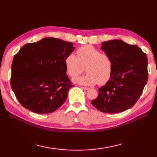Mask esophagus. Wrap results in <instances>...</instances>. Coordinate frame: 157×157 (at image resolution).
<instances>
[{
    "instance_id": "esophagus-1",
    "label": "esophagus",
    "mask_w": 157,
    "mask_h": 157,
    "mask_svg": "<svg viewBox=\"0 0 157 157\" xmlns=\"http://www.w3.org/2000/svg\"><path fill=\"white\" fill-rule=\"evenodd\" d=\"M81 89H83L84 90H88L90 88L89 87H81Z\"/></svg>"
}]
</instances>
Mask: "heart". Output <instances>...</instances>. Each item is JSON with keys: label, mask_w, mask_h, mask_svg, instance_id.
I'll return each instance as SVG.
<instances>
[{"label": "heart", "mask_w": 157, "mask_h": 157, "mask_svg": "<svg viewBox=\"0 0 157 157\" xmlns=\"http://www.w3.org/2000/svg\"><path fill=\"white\" fill-rule=\"evenodd\" d=\"M75 54H67L64 59L66 72L71 77L78 76L84 71L83 76L73 79L76 83L84 86L105 84L110 79L113 71V61L105 53H101L94 46L86 45L79 48Z\"/></svg>", "instance_id": "obj_1"}]
</instances>
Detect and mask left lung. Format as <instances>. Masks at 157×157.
Wrapping results in <instances>:
<instances>
[{"label":"left lung","mask_w":157,"mask_h":157,"mask_svg":"<svg viewBox=\"0 0 157 157\" xmlns=\"http://www.w3.org/2000/svg\"><path fill=\"white\" fill-rule=\"evenodd\" d=\"M101 49L113 61L112 76L98 89L92 101L96 108L105 113H119L134 105L147 81V58L136 45L121 40L102 43Z\"/></svg>","instance_id":"left-lung-1"}]
</instances>
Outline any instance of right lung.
Listing matches in <instances>:
<instances>
[{"label": "right lung", "instance_id": "1", "mask_svg": "<svg viewBox=\"0 0 157 157\" xmlns=\"http://www.w3.org/2000/svg\"><path fill=\"white\" fill-rule=\"evenodd\" d=\"M73 43L47 37L22 47L13 59L11 87L22 106L38 114L56 111L73 85L64 59Z\"/></svg>", "mask_w": 157, "mask_h": 157}]
</instances>
